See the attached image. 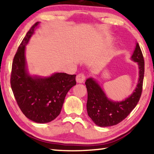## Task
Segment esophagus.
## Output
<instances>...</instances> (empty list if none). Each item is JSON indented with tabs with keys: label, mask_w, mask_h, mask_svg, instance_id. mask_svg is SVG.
<instances>
[{
	"label": "esophagus",
	"mask_w": 154,
	"mask_h": 154,
	"mask_svg": "<svg viewBox=\"0 0 154 154\" xmlns=\"http://www.w3.org/2000/svg\"><path fill=\"white\" fill-rule=\"evenodd\" d=\"M76 82L79 83H82L85 80V75L84 74H79L76 75Z\"/></svg>",
	"instance_id": "obj_1"
}]
</instances>
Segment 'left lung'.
<instances>
[{"instance_id": "left-lung-1", "label": "left lung", "mask_w": 154, "mask_h": 154, "mask_svg": "<svg viewBox=\"0 0 154 154\" xmlns=\"http://www.w3.org/2000/svg\"><path fill=\"white\" fill-rule=\"evenodd\" d=\"M131 60L138 63L139 79L133 94L125 100L115 102L109 100L98 82L92 78L87 79L85 82L87 90V113L98 126L109 127L118 124L127 117L140 100L143 91L145 61L138 43H136Z\"/></svg>"}]
</instances>
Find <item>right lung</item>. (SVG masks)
<instances>
[{
    "instance_id": "add662e5",
    "label": "right lung",
    "mask_w": 154,
    "mask_h": 154,
    "mask_svg": "<svg viewBox=\"0 0 154 154\" xmlns=\"http://www.w3.org/2000/svg\"><path fill=\"white\" fill-rule=\"evenodd\" d=\"M39 24L30 28L14 56L10 83L18 107L26 117L38 123L52 121L60 114L65 98L76 85L75 75L56 73L49 77L31 76L26 67L25 45Z\"/></svg>"
}]
</instances>
